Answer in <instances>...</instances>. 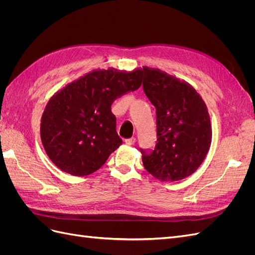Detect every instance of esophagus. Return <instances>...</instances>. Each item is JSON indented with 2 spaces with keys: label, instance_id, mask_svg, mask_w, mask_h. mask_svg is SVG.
Wrapping results in <instances>:
<instances>
[{
  "label": "esophagus",
  "instance_id": "34e87169",
  "mask_svg": "<svg viewBox=\"0 0 255 255\" xmlns=\"http://www.w3.org/2000/svg\"><path fill=\"white\" fill-rule=\"evenodd\" d=\"M135 143H136L135 138H130V139L126 140V144H128V145H134Z\"/></svg>",
  "mask_w": 255,
  "mask_h": 255
}]
</instances>
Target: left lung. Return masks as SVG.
Listing matches in <instances>:
<instances>
[{"mask_svg":"<svg viewBox=\"0 0 255 255\" xmlns=\"http://www.w3.org/2000/svg\"><path fill=\"white\" fill-rule=\"evenodd\" d=\"M142 87L156 109L157 142L142 155L143 167L161 182L188 177L203 163L212 142L210 115L202 98L188 84L144 67Z\"/></svg>","mask_w":255,"mask_h":255,"instance_id":"1","label":"left lung"}]
</instances>
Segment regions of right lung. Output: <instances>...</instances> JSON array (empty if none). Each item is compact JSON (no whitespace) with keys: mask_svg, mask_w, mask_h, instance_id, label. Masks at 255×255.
Returning a JSON list of instances; mask_svg holds the SVG:
<instances>
[{"mask_svg":"<svg viewBox=\"0 0 255 255\" xmlns=\"http://www.w3.org/2000/svg\"><path fill=\"white\" fill-rule=\"evenodd\" d=\"M139 70L92 71L55 92L41 118L40 136L61 171L86 176L101 168L122 143L112 104L141 86Z\"/></svg>","mask_w":255,"mask_h":255,"instance_id":"obj_1","label":"right lung"}]
</instances>
